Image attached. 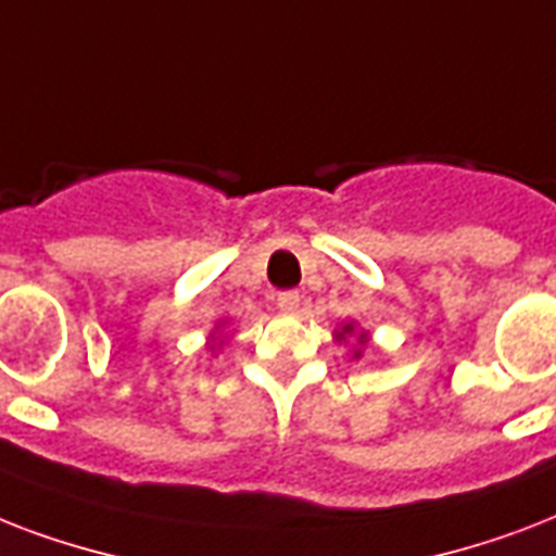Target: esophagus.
Instances as JSON below:
<instances>
[{
    "mask_svg": "<svg viewBox=\"0 0 556 556\" xmlns=\"http://www.w3.org/2000/svg\"><path fill=\"white\" fill-rule=\"evenodd\" d=\"M300 303H303V296L296 294V291H282V294H277V308H279V312L296 314Z\"/></svg>",
    "mask_w": 556,
    "mask_h": 556,
    "instance_id": "obj_1",
    "label": "esophagus"
}]
</instances>
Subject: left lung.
Masks as SVG:
<instances>
[{
	"label": "left lung",
	"mask_w": 556,
	"mask_h": 556,
	"mask_svg": "<svg viewBox=\"0 0 556 556\" xmlns=\"http://www.w3.org/2000/svg\"><path fill=\"white\" fill-rule=\"evenodd\" d=\"M334 340L343 343V346H349V340H352L349 357H352V361H361V357H364L366 343H369V331L357 329V323L349 320V323H340L338 329H334Z\"/></svg>",
	"instance_id": "obj_1"
}]
</instances>
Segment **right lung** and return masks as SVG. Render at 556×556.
<instances>
[{
    "mask_svg": "<svg viewBox=\"0 0 556 556\" xmlns=\"http://www.w3.org/2000/svg\"><path fill=\"white\" fill-rule=\"evenodd\" d=\"M222 346H225V320L216 323V326H213V331L207 334V349L213 352V355H218V352H222Z\"/></svg>",
    "mask_w": 556,
    "mask_h": 556,
    "instance_id": "right-lung-1",
    "label": "right lung"
}]
</instances>
